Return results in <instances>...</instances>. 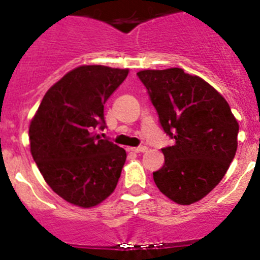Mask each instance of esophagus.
<instances>
[{"instance_id":"obj_1","label":"esophagus","mask_w":260,"mask_h":260,"mask_svg":"<svg viewBox=\"0 0 260 260\" xmlns=\"http://www.w3.org/2000/svg\"><path fill=\"white\" fill-rule=\"evenodd\" d=\"M128 150L132 152H145L147 150L146 146H138V147H128Z\"/></svg>"}]
</instances>
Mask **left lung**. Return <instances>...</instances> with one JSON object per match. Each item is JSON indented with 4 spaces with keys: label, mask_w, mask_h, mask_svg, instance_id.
Wrapping results in <instances>:
<instances>
[{
    "label": "left lung",
    "mask_w": 260,
    "mask_h": 260,
    "mask_svg": "<svg viewBox=\"0 0 260 260\" xmlns=\"http://www.w3.org/2000/svg\"><path fill=\"white\" fill-rule=\"evenodd\" d=\"M164 132L173 146L161 149L164 166L154 172L160 192L181 205L207 196L224 177L237 150L239 123L224 97L181 68L141 70Z\"/></svg>",
    "instance_id": "obj_1"
}]
</instances>
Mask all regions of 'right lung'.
<instances>
[{
	"mask_svg": "<svg viewBox=\"0 0 260 260\" xmlns=\"http://www.w3.org/2000/svg\"><path fill=\"white\" fill-rule=\"evenodd\" d=\"M128 69L82 65L43 96L29 125L30 152L47 185L81 208L96 207L113 193L125 163V150L103 140L104 105Z\"/></svg>",
	"mask_w": 260,
	"mask_h": 260,
	"instance_id": "1",
	"label": "right lung"
}]
</instances>
